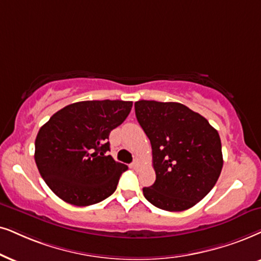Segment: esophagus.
<instances>
[{
  "instance_id": "34e87169",
  "label": "esophagus",
  "mask_w": 261,
  "mask_h": 261,
  "mask_svg": "<svg viewBox=\"0 0 261 261\" xmlns=\"http://www.w3.org/2000/svg\"><path fill=\"white\" fill-rule=\"evenodd\" d=\"M140 165H141V160L140 159H135L133 161V164H131V167H133V169H137Z\"/></svg>"
}]
</instances>
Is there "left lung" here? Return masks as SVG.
<instances>
[{"mask_svg": "<svg viewBox=\"0 0 261 261\" xmlns=\"http://www.w3.org/2000/svg\"><path fill=\"white\" fill-rule=\"evenodd\" d=\"M138 123L149 138L156 179L143 195L158 208L179 212L203 199L223 167L218 131L178 102H135Z\"/></svg>", "mask_w": 261, "mask_h": 261, "instance_id": "1", "label": "left lung"}]
</instances>
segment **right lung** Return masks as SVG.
I'll use <instances>...</instances> for the list:
<instances>
[{
  "mask_svg": "<svg viewBox=\"0 0 261 261\" xmlns=\"http://www.w3.org/2000/svg\"><path fill=\"white\" fill-rule=\"evenodd\" d=\"M131 107L133 102L120 100L75 102L39 128L35 161L55 195L74 206H90L114 193L127 166L107 155L108 137Z\"/></svg>",
  "mask_w": 261,
  "mask_h": 261,
  "instance_id": "right-lung-1",
  "label": "right lung"
}]
</instances>
